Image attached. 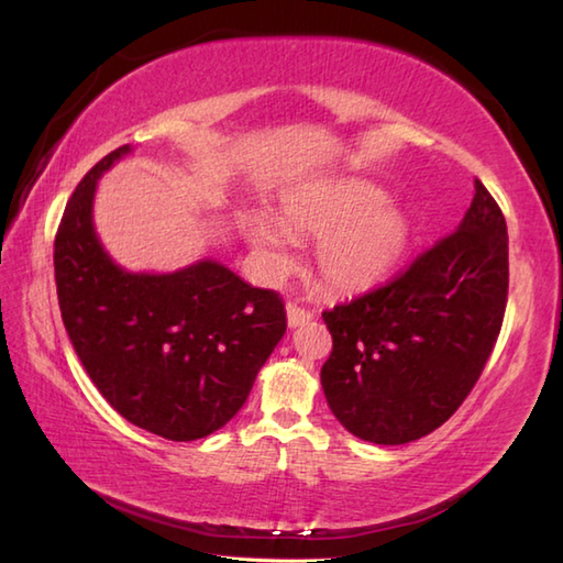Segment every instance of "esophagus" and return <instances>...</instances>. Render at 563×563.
I'll return each instance as SVG.
<instances>
[{
  "label": "esophagus",
  "mask_w": 563,
  "mask_h": 563,
  "mask_svg": "<svg viewBox=\"0 0 563 563\" xmlns=\"http://www.w3.org/2000/svg\"><path fill=\"white\" fill-rule=\"evenodd\" d=\"M285 309H288V327L290 329L302 327V324H307L309 319H312V312H309V309L295 305V302H288V305H285Z\"/></svg>",
  "instance_id": "1"
}]
</instances>
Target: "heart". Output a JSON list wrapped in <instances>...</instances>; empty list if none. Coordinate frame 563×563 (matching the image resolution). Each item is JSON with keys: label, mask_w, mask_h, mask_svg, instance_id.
I'll use <instances>...</instances> for the list:
<instances>
[{"label": "heart", "mask_w": 563, "mask_h": 563, "mask_svg": "<svg viewBox=\"0 0 563 563\" xmlns=\"http://www.w3.org/2000/svg\"><path fill=\"white\" fill-rule=\"evenodd\" d=\"M379 188L349 181L290 200L283 210V231L268 218H251L249 236L273 273L292 266L290 235L319 239L317 273L333 292L373 288L397 266L409 246V222L385 206Z\"/></svg>", "instance_id": "heart-1"}]
</instances>
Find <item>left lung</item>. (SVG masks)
<instances>
[{"mask_svg":"<svg viewBox=\"0 0 563 563\" xmlns=\"http://www.w3.org/2000/svg\"><path fill=\"white\" fill-rule=\"evenodd\" d=\"M506 302V218L476 178L457 230L385 285L321 312L333 341L321 367L329 409L377 445L433 433L482 377Z\"/></svg>","mask_w":563,"mask_h":563,"instance_id":"left-lung-1","label":"left lung"}]
</instances>
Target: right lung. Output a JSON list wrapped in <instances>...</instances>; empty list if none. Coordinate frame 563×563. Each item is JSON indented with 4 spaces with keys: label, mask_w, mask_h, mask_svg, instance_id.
<instances>
[{
    "label": "right lung",
    "mask_w": 563,
    "mask_h": 563,
    "mask_svg": "<svg viewBox=\"0 0 563 563\" xmlns=\"http://www.w3.org/2000/svg\"><path fill=\"white\" fill-rule=\"evenodd\" d=\"M93 166L67 200L55 234V283L69 341L93 385L125 421L188 442L242 409L261 365L283 339L285 305L214 261L169 275L128 273L91 222Z\"/></svg>",
    "instance_id": "1"
}]
</instances>
